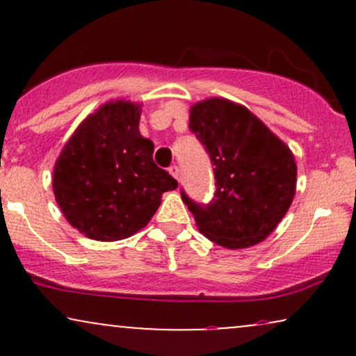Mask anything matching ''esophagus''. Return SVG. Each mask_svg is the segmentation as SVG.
<instances>
[{
	"mask_svg": "<svg viewBox=\"0 0 356 356\" xmlns=\"http://www.w3.org/2000/svg\"><path fill=\"white\" fill-rule=\"evenodd\" d=\"M169 172H170V175H172V177L175 179V181H179V175H181V170H179V167H177V165H172V167H170Z\"/></svg>",
	"mask_w": 356,
	"mask_h": 356,
	"instance_id": "34e87169",
	"label": "esophagus"
}]
</instances>
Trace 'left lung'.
Masks as SVG:
<instances>
[{"instance_id":"left-lung-1","label":"left lung","mask_w":356,"mask_h":356,"mask_svg":"<svg viewBox=\"0 0 356 356\" xmlns=\"http://www.w3.org/2000/svg\"><path fill=\"white\" fill-rule=\"evenodd\" d=\"M189 129L206 147L216 175V195L207 206L181 192L199 231L227 249L266 239L296 192V162L289 147L251 110L219 97L192 105Z\"/></svg>"}]
</instances>
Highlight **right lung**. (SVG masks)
<instances>
[{"mask_svg":"<svg viewBox=\"0 0 356 356\" xmlns=\"http://www.w3.org/2000/svg\"><path fill=\"white\" fill-rule=\"evenodd\" d=\"M142 105L110 100L85 118L53 167V194L65 219L95 241L130 238L149 224L177 181L155 165L138 132Z\"/></svg>","mask_w":356,"mask_h":356,"instance_id":"1","label":"right lung"}]
</instances>
